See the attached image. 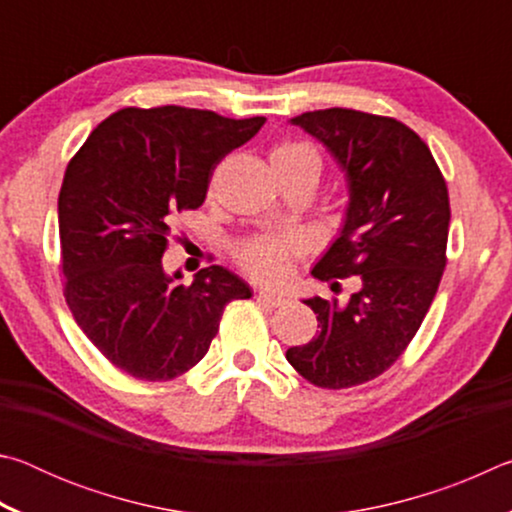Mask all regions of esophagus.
Returning <instances> with one entry per match:
<instances>
[{
    "instance_id": "34e87169",
    "label": "esophagus",
    "mask_w": 512,
    "mask_h": 512,
    "mask_svg": "<svg viewBox=\"0 0 512 512\" xmlns=\"http://www.w3.org/2000/svg\"><path fill=\"white\" fill-rule=\"evenodd\" d=\"M257 298L268 302V305H271V307H280V305H284V302H287V298H284L282 293L271 291V289H262V291L257 293Z\"/></svg>"
}]
</instances>
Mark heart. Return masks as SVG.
Instances as JSON below:
<instances>
[{
    "label": "heart",
    "instance_id": "obj_1",
    "mask_svg": "<svg viewBox=\"0 0 512 512\" xmlns=\"http://www.w3.org/2000/svg\"><path fill=\"white\" fill-rule=\"evenodd\" d=\"M271 164L275 173L289 171H314L320 173V155L314 146L296 140H284L271 149ZM296 250V241L291 237L259 235L241 244L239 262L250 275L264 282L282 280L289 271L291 253Z\"/></svg>",
    "mask_w": 512,
    "mask_h": 512
}]
</instances>
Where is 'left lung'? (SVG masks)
I'll list each match as a JSON object with an SVG mask.
<instances>
[{"mask_svg":"<svg viewBox=\"0 0 512 512\" xmlns=\"http://www.w3.org/2000/svg\"><path fill=\"white\" fill-rule=\"evenodd\" d=\"M291 124L323 142L348 180L341 232L311 275L332 287L359 275L361 287L345 305L307 298L320 329L287 350L302 377L336 391L379 377L420 329L447 262L449 194L429 146L402 121L327 108Z\"/></svg>","mask_w":512,"mask_h":512,"instance_id":"left-lung-1","label":"left lung"}]
</instances>
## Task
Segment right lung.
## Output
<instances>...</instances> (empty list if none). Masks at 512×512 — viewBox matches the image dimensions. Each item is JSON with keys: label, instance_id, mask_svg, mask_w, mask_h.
I'll return each mask as SVG.
<instances>
[{"label": "right lung", "instance_id": "add662e5", "mask_svg": "<svg viewBox=\"0 0 512 512\" xmlns=\"http://www.w3.org/2000/svg\"><path fill=\"white\" fill-rule=\"evenodd\" d=\"M264 121L124 108L67 164L58 196L65 300L94 348L131 377L183 375L210 350L225 305L253 296L223 266L203 268L185 287L162 255L173 216L203 205L216 164Z\"/></svg>", "mask_w": 512, "mask_h": 512}]
</instances>
